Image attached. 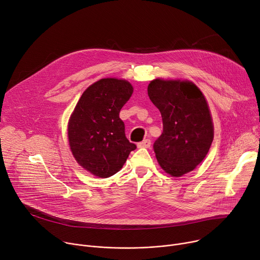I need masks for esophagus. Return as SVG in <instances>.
Here are the masks:
<instances>
[{
    "mask_svg": "<svg viewBox=\"0 0 260 260\" xmlns=\"http://www.w3.org/2000/svg\"><path fill=\"white\" fill-rule=\"evenodd\" d=\"M150 145H151V141L149 139H146V140L142 141V142L138 143L139 148H149Z\"/></svg>",
    "mask_w": 260,
    "mask_h": 260,
    "instance_id": "obj_1",
    "label": "esophagus"
}]
</instances>
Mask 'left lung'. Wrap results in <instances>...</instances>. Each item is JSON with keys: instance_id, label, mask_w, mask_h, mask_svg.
<instances>
[{"instance_id": "obj_1", "label": "left lung", "mask_w": 260, "mask_h": 260, "mask_svg": "<svg viewBox=\"0 0 260 260\" xmlns=\"http://www.w3.org/2000/svg\"><path fill=\"white\" fill-rule=\"evenodd\" d=\"M148 96L159 110L162 133L153 150L159 166L172 176L194 170L206 156L214 126L202 92L191 82L153 80Z\"/></svg>"}]
</instances>
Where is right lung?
<instances>
[{
  "label": "right lung",
  "mask_w": 260,
  "mask_h": 260,
  "mask_svg": "<svg viewBox=\"0 0 260 260\" xmlns=\"http://www.w3.org/2000/svg\"><path fill=\"white\" fill-rule=\"evenodd\" d=\"M133 91L127 81L102 79L86 89L70 117V149L77 161L93 175H114L137 148L125 137L124 122L119 118Z\"/></svg>",
  "instance_id": "right-lung-1"
}]
</instances>
